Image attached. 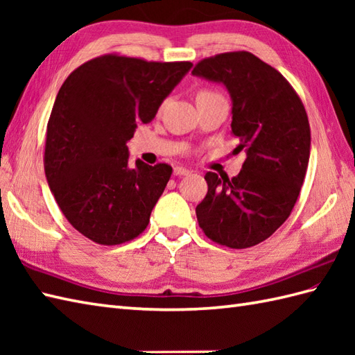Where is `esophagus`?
Instances as JSON below:
<instances>
[{
	"instance_id": "esophagus-1",
	"label": "esophagus",
	"mask_w": 355,
	"mask_h": 355,
	"mask_svg": "<svg viewBox=\"0 0 355 355\" xmlns=\"http://www.w3.org/2000/svg\"><path fill=\"white\" fill-rule=\"evenodd\" d=\"M189 173H191V171L183 168V166H175V168H173V175L182 177V175H189Z\"/></svg>"
}]
</instances>
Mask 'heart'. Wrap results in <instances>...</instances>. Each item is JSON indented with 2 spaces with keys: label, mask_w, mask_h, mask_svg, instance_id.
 I'll return each instance as SVG.
<instances>
[{
  "label": "heart",
  "mask_w": 355,
  "mask_h": 355,
  "mask_svg": "<svg viewBox=\"0 0 355 355\" xmlns=\"http://www.w3.org/2000/svg\"><path fill=\"white\" fill-rule=\"evenodd\" d=\"M205 96H218V93L212 92V89H201L197 97H205Z\"/></svg>",
  "instance_id": "obj_1"
}]
</instances>
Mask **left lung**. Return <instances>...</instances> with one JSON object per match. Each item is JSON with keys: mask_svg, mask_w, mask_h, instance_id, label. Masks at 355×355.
<instances>
[{"mask_svg": "<svg viewBox=\"0 0 355 355\" xmlns=\"http://www.w3.org/2000/svg\"><path fill=\"white\" fill-rule=\"evenodd\" d=\"M192 73L229 89L232 134L241 141L235 153L247 155L236 177L206 173L198 224L216 244L253 247L281 227L297 201L311 146L305 107L290 82L250 51L206 58Z\"/></svg>", "mask_w": 355, "mask_h": 355, "instance_id": "8db88e82", "label": "left lung"}]
</instances>
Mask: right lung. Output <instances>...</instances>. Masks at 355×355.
Here are the masks:
<instances>
[{
	"label": "right lung",
	"instance_id": "add662e5",
	"mask_svg": "<svg viewBox=\"0 0 355 355\" xmlns=\"http://www.w3.org/2000/svg\"><path fill=\"white\" fill-rule=\"evenodd\" d=\"M192 64L110 53L70 73L47 123L44 169L59 209L82 235L117 245L146 229L172 168L130 166L126 141L148 123Z\"/></svg>",
	"mask_w": 355,
	"mask_h": 355
}]
</instances>
